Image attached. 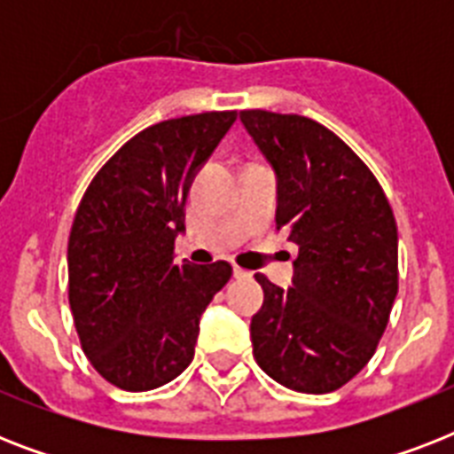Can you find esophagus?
<instances>
[{
  "instance_id": "esophagus-1",
  "label": "esophagus",
  "mask_w": 454,
  "mask_h": 454,
  "mask_svg": "<svg viewBox=\"0 0 454 454\" xmlns=\"http://www.w3.org/2000/svg\"><path fill=\"white\" fill-rule=\"evenodd\" d=\"M233 276L235 278H249V273L245 269H240V266H233Z\"/></svg>"
}]
</instances>
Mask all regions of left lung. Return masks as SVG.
I'll list each match as a JSON object with an SVG mask.
<instances>
[{"mask_svg": "<svg viewBox=\"0 0 454 454\" xmlns=\"http://www.w3.org/2000/svg\"><path fill=\"white\" fill-rule=\"evenodd\" d=\"M278 178L276 226L299 247L283 290L256 273L254 358L278 384L330 394L367 365L398 294V228L380 181L316 120L242 110Z\"/></svg>", "mask_w": 454, "mask_h": 454, "instance_id": "1", "label": "left lung"}]
</instances>
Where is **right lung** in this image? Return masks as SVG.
I'll return each mask as SVG.
<instances>
[{
	"instance_id": "obj_1",
	"label": "right lung",
	"mask_w": 454,
	"mask_h": 454,
	"mask_svg": "<svg viewBox=\"0 0 454 454\" xmlns=\"http://www.w3.org/2000/svg\"><path fill=\"white\" fill-rule=\"evenodd\" d=\"M238 113L164 120L103 164L67 240V299L82 351L103 380L151 391L195 356L200 316L233 276L228 262L174 263L185 198Z\"/></svg>"
}]
</instances>
